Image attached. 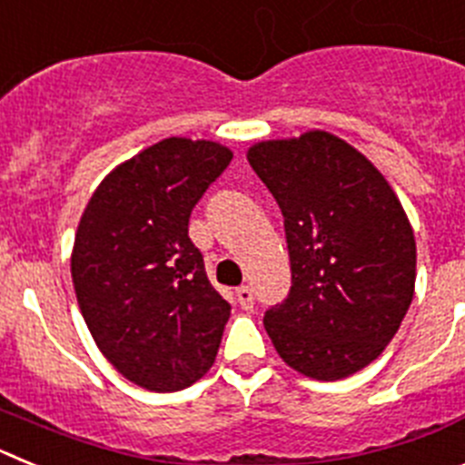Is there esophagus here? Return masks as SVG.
Instances as JSON below:
<instances>
[{"instance_id": "esophagus-1", "label": "esophagus", "mask_w": 465, "mask_h": 465, "mask_svg": "<svg viewBox=\"0 0 465 465\" xmlns=\"http://www.w3.org/2000/svg\"><path fill=\"white\" fill-rule=\"evenodd\" d=\"M237 295V302H240L242 310H253V291L252 286H240V289L235 291Z\"/></svg>"}]
</instances>
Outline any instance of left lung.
<instances>
[{
	"mask_svg": "<svg viewBox=\"0 0 465 465\" xmlns=\"http://www.w3.org/2000/svg\"><path fill=\"white\" fill-rule=\"evenodd\" d=\"M249 163L282 209L291 261V291L265 312V331L302 375H354L384 351L412 302L408 216L371 160L322 130L256 143Z\"/></svg>",
	"mask_w": 465,
	"mask_h": 465,
	"instance_id": "left-lung-1",
	"label": "left lung"
}]
</instances>
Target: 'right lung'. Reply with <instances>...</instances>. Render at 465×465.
Returning a JSON list of instances; mask_svg holds the SVG:
<instances>
[{"instance_id": "right-lung-1", "label": "right lung", "mask_w": 465, "mask_h": 465, "mask_svg": "<svg viewBox=\"0 0 465 465\" xmlns=\"http://www.w3.org/2000/svg\"><path fill=\"white\" fill-rule=\"evenodd\" d=\"M230 160L221 143L163 139L106 176L79 223L81 314L109 363L149 391L186 389L219 351L230 305L207 279L188 221Z\"/></svg>"}]
</instances>
